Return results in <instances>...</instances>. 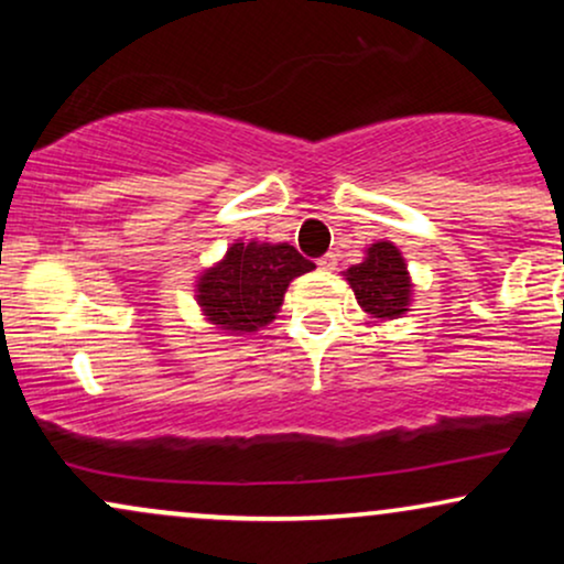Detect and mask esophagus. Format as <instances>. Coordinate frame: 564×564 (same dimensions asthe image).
Listing matches in <instances>:
<instances>
[{
	"label": "esophagus",
	"instance_id": "1",
	"mask_svg": "<svg viewBox=\"0 0 564 564\" xmlns=\"http://www.w3.org/2000/svg\"><path fill=\"white\" fill-rule=\"evenodd\" d=\"M318 264L323 270H336V254L334 251H328V254H323L321 260H318Z\"/></svg>",
	"mask_w": 564,
	"mask_h": 564
}]
</instances>
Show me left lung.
<instances>
[{
    "mask_svg": "<svg viewBox=\"0 0 564 564\" xmlns=\"http://www.w3.org/2000/svg\"><path fill=\"white\" fill-rule=\"evenodd\" d=\"M347 281L355 291V300L373 318H400L411 302L405 260L390 241L373 243L366 260L347 270Z\"/></svg>",
    "mask_w": 564,
    "mask_h": 564,
    "instance_id": "left-lung-1",
    "label": "left lung"
}]
</instances>
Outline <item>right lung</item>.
Masks as SVG:
<instances>
[{
    "mask_svg": "<svg viewBox=\"0 0 564 564\" xmlns=\"http://www.w3.org/2000/svg\"><path fill=\"white\" fill-rule=\"evenodd\" d=\"M315 264L289 243H232L217 268L198 278V304L223 332L268 326L296 275Z\"/></svg>",
    "mask_w": 564,
    "mask_h": 564,
    "instance_id": "1",
    "label": "right lung"
}]
</instances>
